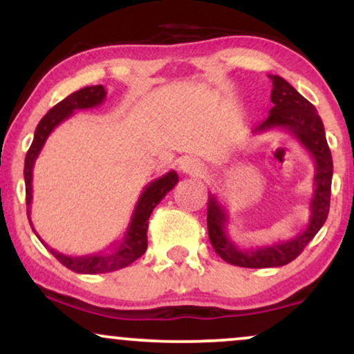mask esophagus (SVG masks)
<instances>
[{"instance_id":"1","label":"esophagus","mask_w":354,"mask_h":354,"mask_svg":"<svg viewBox=\"0 0 354 354\" xmlns=\"http://www.w3.org/2000/svg\"><path fill=\"white\" fill-rule=\"evenodd\" d=\"M178 168H180L183 173L194 174V176H198V174L203 173V163L193 156L180 158V161H178Z\"/></svg>"}]
</instances>
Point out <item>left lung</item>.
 <instances>
[{"mask_svg": "<svg viewBox=\"0 0 354 354\" xmlns=\"http://www.w3.org/2000/svg\"><path fill=\"white\" fill-rule=\"evenodd\" d=\"M273 83L271 103L273 108L263 123L253 128V135L281 129L290 133L299 145L311 154L315 161L313 178V196L310 201V221L301 233L290 239L268 243L263 246L239 248L228 234L230 213L216 194L209 191L208 196V234L213 250L221 259L241 268H276L284 266L304 250V246L315 238L330 213L333 158L323 121L316 108L303 98L296 89L278 75H268Z\"/></svg>", "mask_w": 354, "mask_h": 354, "instance_id": "8db88e82", "label": "left lung"}]
</instances>
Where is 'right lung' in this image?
Segmentation results:
<instances>
[{
	"label": "right lung",
	"mask_w": 354,
	"mask_h": 354,
	"mask_svg": "<svg viewBox=\"0 0 354 354\" xmlns=\"http://www.w3.org/2000/svg\"><path fill=\"white\" fill-rule=\"evenodd\" d=\"M106 98V89L103 84H96V86H86L78 91L71 93L70 96H66L63 101H59L56 106H53L46 115L43 116V120L39 121V124L36 126L33 143H31L30 149L26 153V160H24V185H26V211H28V219H30V225L33 228V223H31V201H33V168L36 160H38L39 153H41L44 143H46L48 136L51 135L53 129L56 126H59L63 121H66L68 118L73 116V113L80 111V109H89L96 108L103 103ZM180 181L176 171H168L163 176L156 178L151 183L145 186L143 193L138 198V203L133 209L131 219H129L128 228L124 231V236L118 241L111 243L106 250L98 251V253L91 254H83V256H70L63 254L59 251L53 250L39 238V234L36 233V236L39 238V241L50 250V253L55 256L56 259L68 268V270L75 271V273L81 274H98V273H111V271L121 270L131 265L133 261H136L140 256L145 254L146 248H148V236H146V231H148V219L151 216L153 209L156 208V205L166 196V193H169L176 183Z\"/></svg>",
	"instance_id": "1"
}]
</instances>
